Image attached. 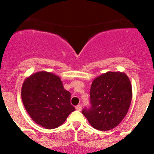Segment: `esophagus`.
Here are the masks:
<instances>
[{
	"mask_svg": "<svg viewBox=\"0 0 154 154\" xmlns=\"http://www.w3.org/2000/svg\"><path fill=\"white\" fill-rule=\"evenodd\" d=\"M75 108L77 111H81V109H82V105H81V104H79V105H77Z\"/></svg>",
	"mask_w": 154,
	"mask_h": 154,
	"instance_id": "34e87169",
	"label": "esophagus"
}]
</instances>
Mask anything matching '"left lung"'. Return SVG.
<instances>
[{
	"instance_id": "obj_1",
	"label": "left lung",
	"mask_w": 154,
	"mask_h": 154,
	"mask_svg": "<svg viewBox=\"0 0 154 154\" xmlns=\"http://www.w3.org/2000/svg\"><path fill=\"white\" fill-rule=\"evenodd\" d=\"M132 97L131 82L126 74L108 72L93 81L90 91L91 106L82 113L93 128L110 130L128 114Z\"/></svg>"
}]
</instances>
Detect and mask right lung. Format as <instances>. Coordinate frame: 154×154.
Wrapping results in <instances>:
<instances>
[{"mask_svg": "<svg viewBox=\"0 0 154 154\" xmlns=\"http://www.w3.org/2000/svg\"><path fill=\"white\" fill-rule=\"evenodd\" d=\"M22 99L33 121L44 128L54 129L75 110L71 93L63 88L59 76L38 72L26 77L22 87Z\"/></svg>", "mask_w": 154, "mask_h": 154, "instance_id": "1", "label": "right lung"}]
</instances>
